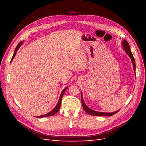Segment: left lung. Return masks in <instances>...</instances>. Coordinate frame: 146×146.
<instances>
[{
  "mask_svg": "<svg viewBox=\"0 0 146 146\" xmlns=\"http://www.w3.org/2000/svg\"><path fill=\"white\" fill-rule=\"evenodd\" d=\"M122 48L124 49V51L126 52V53L127 54V55L129 56L131 58L132 63L133 64V68H134V72L135 73V60L133 56V55L132 54V52L131 51V48H130V46L128 42L126 41V40H123L122 42ZM82 106L83 109L85 110V111H86V113L90 115H95V116H111L114 115L115 113H116L117 112L119 111V110H117L115 111H113V112H110V113H106V112H100V111H95L94 110L91 109L87 105H86V104L85 103L84 100H83V98L82 96Z\"/></svg>",
  "mask_w": 146,
  "mask_h": 146,
  "instance_id": "1",
  "label": "left lung"
}]
</instances>
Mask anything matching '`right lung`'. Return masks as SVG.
Instances as JSON below:
<instances>
[{"label": "right lung", "mask_w": 146, "mask_h": 146, "mask_svg": "<svg viewBox=\"0 0 146 146\" xmlns=\"http://www.w3.org/2000/svg\"><path fill=\"white\" fill-rule=\"evenodd\" d=\"M23 41H21V42L19 43L18 45L16 46V48H15V51H14V54H13V56H12V59H11V62H12V61L13 60V59L14 58L15 54H16V53H17V50L19 49V48L21 47V46L22 44H23ZM67 88H68V87H66V88H65L62 91V92L61 93L60 97V98H59V100H58V104H57V105H56V107L54 108V109H53V110H52L50 111V112H49V113H48L44 114V115H42L37 116L36 117H37V118H42V117H46L52 116V115H55L56 113L58 112V110H60V105H61V103L62 97H63V95H64V94L65 91H66V90L67 89Z\"/></svg>", "instance_id": "right-lung-1"}]
</instances>
